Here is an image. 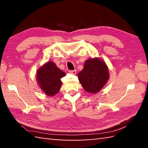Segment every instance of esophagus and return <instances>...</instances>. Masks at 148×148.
<instances>
[{
	"mask_svg": "<svg viewBox=\"0 0 148 148\" xmlns=\"http://www.w3.org/2000/svg\"><path fill=\"white\" fill-rule=\"evenodd\" d=\"M69 72L72 74H76V70H73V71H70Z\"/></svg>",
	"mask_w": 148,
	"mask_h": 148,
	"instance_id": "1",
	"label": "esophagus"
}]
</instances>
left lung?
Returning <instances> with one entry per match:
<instances>
[{
  "label": "left lung",
  "mask_w": 148,
  "mask_h": 148,
  "mask_svg": "<svg viewBox=\"0 0 148 148\" xmlns=\"http://www.w3.org/2000/svg\"><path fill=\"white\" fill-rule=\"evenodd\" d=\"M84 89L90 93H97L101 90L109 79L108 69L100 59H90L85 62L82 71L77 74Z\"/></svg>",
  "instance_id": "left-lung-1"
}]
</instances>
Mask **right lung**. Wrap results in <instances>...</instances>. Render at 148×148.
Masks as SVG:
<instances>
[{
    "instance_id": "1",
    "label": "right lung",
    "mask_w": 148,
    "mask_h": 148,
    "mask_svg": "<svg viewBox=\"0 0 148 148\" xmlns=\"http://www.w3.org/2000/svg\"><path fill=\"white\" fill-rule=\"evenodd\" d=\"M65 75L53 62H47L37 71V82L46 95L53 96L59 91L62 85L61 79Z\"/></svg>"
}]
</instances>
